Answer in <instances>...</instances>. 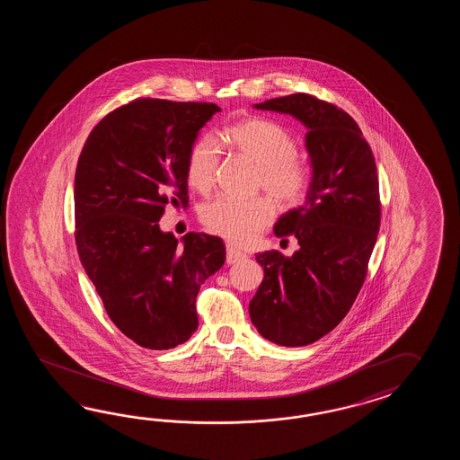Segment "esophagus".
<instances>
[{
	"mask_svg": "<svg viewBox=\"0 0 460 460\" xmlns=\"http://www.w3.org/2000/svg\"><path fill=\"white\" fill-rule=\"evenodd\" d=\"M246 254L242 253L240 250H236L232 244L226 246V264H234L242 261Z\"/></svg>",
	"mask_w": 460,
	"mask_h": 460,
	"instance_id": "1",
	"label": "esophagus"
}]
</instances>
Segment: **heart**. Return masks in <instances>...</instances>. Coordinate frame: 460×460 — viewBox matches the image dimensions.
<instances>
[{
	"mask_svg": "<svg viewBox=\"0 0 460 460\" xmlns=\"http://www.w3.org/2000/svg\"><path fill=\"white\" fill-rule=\"evenodd\" d=\"M226 141L260 167V186L284 206L303 200L311 172L297 156L296 137L279 123L252 118L226 131ZM220 147L212 137H202L189 151L186 176L189 186L207 192L216 182ZM274 206L268 197L234 200L217 197L200 208L202 224L214 234L236 244L250 243L273 222Z\"/></svg>",
	"mask_w": 460,
	"mask_h": 460,
	"instance_id": "heart-1",
	"label": "heart"
}]
</instances>
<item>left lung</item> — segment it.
Listing matches in <instances>:
<instances>
[{"label":"left lung","mask_w":460,"mask_h":460,"mask_svg":"<svg viewBox=\"0 0 460 460\" xmlns=\"http://www.w3.org/2000/svg\"><path fill=\"white\" fill-rule=\"evenodd\" d=\"M254 108L307 128L313 179L305 202L274 226L276 236L294 234L301 248L293 256L256 254L264 279L248 307L264 339L303 347L337 327L360 293L382 217L376 164L355 119L329 102L293 93Z\"/></svg>","instance_id":"1"}]
</instances>
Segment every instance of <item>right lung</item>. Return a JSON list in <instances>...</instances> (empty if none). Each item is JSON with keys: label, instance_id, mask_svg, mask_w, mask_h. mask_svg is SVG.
Here are the masks:
<instances>
[{"label": "right lung", "instance_id": "1", "mask_svg": "<svg viewBox=\"0 0 460 460\" xmlns=\"http://www.w3.org/2000/svg\"><path fill=\"white\" fill-rule=\"evenodd\" d=\"M216 103L137 98L92 129L74 186L75 243L110 319L137 345L174 349L196 332V297L226 263L222 238L159 228L186 207L189 151Z\"/></svg>", "mask_w": 460, "mask_h": 460}]
</instances>
